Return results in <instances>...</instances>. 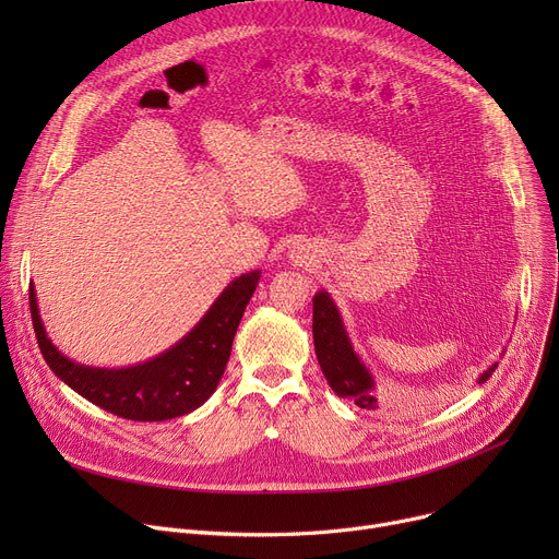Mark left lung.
Segmentation results:
<instances>
[{
	"label": "left lung",
	"instance_id": "8db88e82",
	"mask_svg": "<svg viewBox=\"0 0 559 559\" xmlns=\"http://www.w3.org/2000/svg\"><path fill=\"white\" fill-rule=\"evenodd\" d=\"M312 337L319 367L324 371L331 390L342 399H350L358 407L378 409L380 399L376 392V380L354 350L342 314L324 289L317 292L312 299ZM496 367L498 362L480 373L478 385L485 383Z\"/></svg>",
	"mask_w": 559,
	"mask_h": 559
}]
</instances>
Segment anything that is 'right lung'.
Returning a JSON list of instances; mask_svg holds the SVG:
<instances>
[{"instance_id":"obj_1","label":"right lung","mask_w":559,"mask_h":559,"mask_svg":"<svg viewBox=\"0 0 559 559\" xmlns=\"http://www.w3.org/2000/svg\"><path fill=\"white\" fill-rule=\"evenodd\" d=\"M258 281V270L230 281L186 337L152 360L120 369L87 367L61 354L43 326L34 283L28 285V306L40 354L68 388L122 419L165 421L192 413L217 390Z\"/></svg>"}]
</instances>
